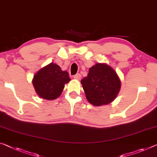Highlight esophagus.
Returning a JSON list of instances; mask_svg holds the SVG:
<instances>
[{
    "label": "esophagus",
    "instance_id": "esophagus-1",
    "mask_svg": "<svg viewBox=\"0 0 157 157\" xmlns=\"http://www.w3.org/2000/svg\"><path fill=\"white\" fill-rule=\"evenodd\" d=\"M74 78L76 79V80L79 81V80H81V75L80 74H76V75L74 76Z\"/></svg>",
    "mask_w": 157,
    "mask_h": 157
}]
</instances>
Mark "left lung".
Instances as JSON below:
<instances>
[{
  "mask_svg": "<svg viewBox=\"0 0 157 157\" xmlns=\"http://www.w3.org/2000/svg\"><path fill=\"white\" fill-rule=\"evenodd\" d=\"M81 83L86 99L94 106L112 102L121 88V81L117 72L106 64L98 63L90 67L88 76Z\"/></svg>",
  "mask_w": 157,
  "mask_h": 157,
  "instance_id": "8db88e82",
  "label": "left lung"
}]
</instances>
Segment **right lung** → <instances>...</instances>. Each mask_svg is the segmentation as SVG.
<instances>
[{
  "label": "right lung",
  "mask_w": 157,
  "mask_h": 157,
  "mask_svg": "<svg viewBox=\"0 0 157 157\" xmlns=\"http://www.w3.org/2000/svg\"><path fill=\"white\" fill-rule=\"evenodd\" d=\"M70 81L68 72L62 71L59 65L52 62L35 74L32 83L40 98L52 100L60 96L64 84Z\"/></svg>",
  "instance_id": "1"
}]
</instances>
